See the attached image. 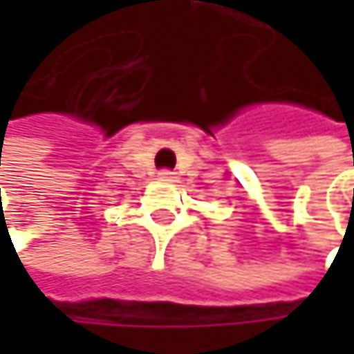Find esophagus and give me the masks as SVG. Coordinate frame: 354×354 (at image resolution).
Wrapping results in <instances>:
<instances>
[{
    "mask_svg": "<svg viewBox=\"0 0 354 354\" xmlns=\"http://www.w3.org/2000/svg\"><path fill=\"white\" fill-rule=\"evenodd\" d=\"M158 176H160V180H174V172L172 170H160L158 172Z\"/></svg>",
    "mask_w": 354,
    "mask_h": 354,
    "instance_id": "esophagus-1",
    "label": "esophagus"
}]
</instances>
